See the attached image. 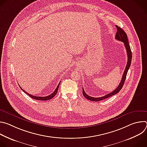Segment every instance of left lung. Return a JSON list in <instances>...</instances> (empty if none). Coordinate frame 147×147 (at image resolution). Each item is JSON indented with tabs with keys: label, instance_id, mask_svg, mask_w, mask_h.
Masks as SVG:
<instances>
[{
	"label": "left lung",
	"instance_id": "1",
	"mask_svg": "<svg viewBox=\"0 0 147 147\" xmlns=\"http://www.w3.org/2000/svg\"><path fill=\"white\" fill-rule=\"evenodd\" d=\"M116 28H117V32H116V35H115V38L117 40L121 41L124 43V47H125V49H126V52H127V57H128L127 65H126V66H125L124 73H123V76H122L121 80V81L119 84V85L117 87V88H116V90H115L113 91H112V92H111V93H109V94H108L106 95H105V96H102V97H99V98H94V97H92V96H90L88 95L85 92V91H84V90L83 87H82V94H83L84 96H85V98H86L88 100L96 102V101H99V100L105 99L106 98H108L118 93L120 91V90L122 88V87L124 85V83L125 78H126V76H127V71H128V70H129V69L130 67V65H131V59H132V53H131V51L130 45L129 44V40H128L127 34H125V32L121 28H120L117 26H116Z\"/></svg>",
	"mask_w": 147,
	"mask_h": 147
}]
</instances>
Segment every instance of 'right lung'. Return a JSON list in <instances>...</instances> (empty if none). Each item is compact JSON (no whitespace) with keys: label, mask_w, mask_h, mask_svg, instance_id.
<instances>
[{"label":"right lung","mask_w":147,"mask_h":147,"mask_svg":"<svg viewBox=\"0 0 147 147\" xmlns=\"http://www.w3.org/2000/svg\"><path fill=\"white\" fill-rule=\"evenodd\" d=\"M59 85H60V83H59V84H58V86H57V87H56V90L54 91V92L52 93V94H51V95H48V96H44V97H42V96H34V95H31V94H28V92H27L26 91H25L24 90H23L22 88H21V87H20V88L22 89L26 94H27L28 96H30L31 98H33V99H36V100H49V99H52V98H53L54 96H55V95L57 94V91H58V88H59Z\"/></svg>","instance_id":"1"}]
</instances>
